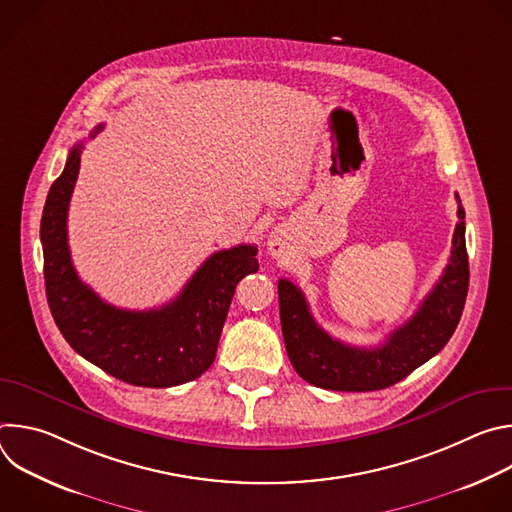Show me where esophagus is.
I'll list each match as a JSON object with an SVG mask.
<instances>
[{
    "label": "esophagus",
    "instance_id": "esophagus-1",
    "mask_svg": "<svg viewBox=\"0 0 512 512\" xmlns=\"http://www.w3.org/2000/svg\"><path fill=\"white\" fill-rule=\"evenodd\" d=\"M269 253H271L273 257H279V255L283 253V243H281V239L271 237V241H269Z\"/></svg>",
    "mask_w": 512,
    "mask_h": 512
}]
</instances>
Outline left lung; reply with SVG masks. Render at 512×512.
<instances>
[{
    "label": "left lung",
    "mask_w": 512,
    "mask_h": 512,
    "mask_svg": "<svg viewBox=\"0 0 512 512\" xmlns=\"http://www.w3.org/2000/svg\"><path fill=\"white\" fill-rule=\"evenodd\" d=\"M458 200V225L452 237L450 263L421 302L419 310L375 348L344 344L322 330L310 314L302 291L279 279V316L287 356L296 373L322 389H387L440 352L452 338L468 296V253L464 208Z\"/></svg>",
    "instance_id": "left-lung-1"
}]
</instances>
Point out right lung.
<instances>
[{
	"label": "right lung",
	"instance_id": "right-lung-1",
	"mask_svg": "<svg viewBox=\"0 0 512 512\" xmlns=\"http://www.w3.org/2000/svg\"><path fill=\"white\" fill-rule=\"evenodd\" d=\"M81 152L83 143L70 150L50 186L40 223L52 318L72 348L123 383L164 389L194 381L214 362L237 283L259 269L257 247L239 245L210 255L180 296L162 308L135 312L103 302L79 279L68 251L66 214Z\"/></svg>",
	"mask_w": 512,
	"mask_h": 512
}]
</instances>
